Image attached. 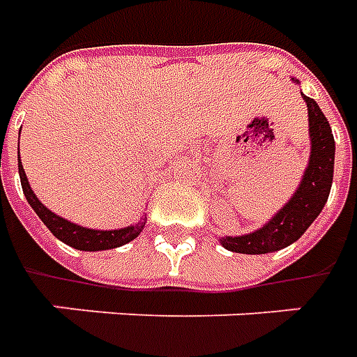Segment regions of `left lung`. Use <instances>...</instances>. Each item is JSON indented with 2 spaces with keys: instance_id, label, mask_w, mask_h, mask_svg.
Segmentation results:
<instances>
[{
  "instance_id": "8db88e82",
  "label": "left lung",
  "mask_w": 357,
  "mask_h": 357,
  "mask_svg": "<svg viewBox=\"0 0 357 357\" xmlns=\"http://www.w3.org/2000/svg\"><path fill=\"white\" fill-rule=\"evenodd\" d=\"M292 82L300 84L294 78ZM300 93L307 105L310 123V159L302 181L287 204L259 229L238 236H221V246L231 252L248 255L273 254L290 246L310 229L327 204L335 173V138L327 117L315 100L307 98L304 92Z\"/></svg>"
}]
</instances>
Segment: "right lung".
<instances>
[{
	"instance_id": "1",
	"label": "right lung",
	"mask_w": 357,
	"mask_h": 357,
	"mask_svg": "<svg viewBox=\"0 0 357 357\" xmlns=\"http://www.w3.org/2000/svg\"><path fill=\"white\" fill-rule=\"evenodd\" d=\"M19 176H21L22 192L29 199L30 207L36 211V215L42 219V223L52 231L55 238L65 242L67 246L75 248V250H82V252H102V250H113V248L125 246L130 240H134L146 227V217H140V221L123 229H109V231H102V229H88L82 225H77L65 219L61 215L53 213L52 209L38 199L34 190L30 188L26 173L22 169L21 155H19Z\"/></svg>"
}]
</instances>
